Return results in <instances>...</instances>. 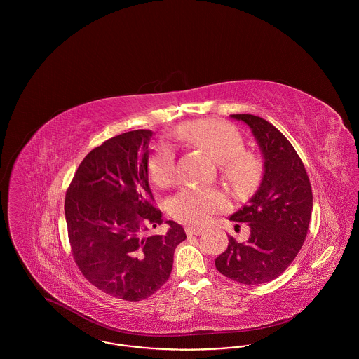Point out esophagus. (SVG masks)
Instances as JSON below:
<instances>
[{
	"instance_id": "1",
	"label": "esophagus",
	"mask_w": 359,
	"mask_h": 359,
	"mask_svg": "<svg viewBox=\"0 0 359 359\" xmlns=\"http://www.w3.org/2000/svg\"><path fill=\"white\" fill-rule=\"evenodd\" d=\"M188 236H199L201 233H203V227L202 226H188L186 229Z\"/></svg>"
}]
</instances>
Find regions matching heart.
Here are the masks:
<instances>
[{
    "label": "heart",
    "instance_id": "b5f03b06",
    "mask_svg": "<svg viewBox=\"0 0 359 359\" xmlns=\"http://www.w3.org/2000/svg\"><path fill=\"white\" fill-rule=\"evenodd\" d=\"M173 137L203 149L212 160L222 164L227 177L236 183L249 182L256 172L252 156L242 154L243 140L238 130L223 121H192L179 126ZM151 175L158 186H168L176 176V156L170 144H161L151 160ZM173 215L191 224L205 222L212 214L227 207V199L217 189L186 187L172 199Z\"/></svg>",
    "mask_w": 359,
    "mask_h": 359
}]
</instances>
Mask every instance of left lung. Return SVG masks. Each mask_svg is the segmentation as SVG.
<instances>
[{"label":"left lung","instance_id":"left-lung-1","mask_svg":"<svg viewBox=\"0 0 359 359\" xmlns=\"http://www.w3.org/2000/svg\"><path fill=\"white\" fill-rule=\"evenodd\" d=\"M230 117L250 128L262 156V177L249 203L230 217L249 223V238L237 242L229 237L215 266L233 281L259 285L277 278L300 252L312 212V189L299 154L271 122L252 114Z\"/></svg>","mask_w":359,"mask_h":359}]
</instances>
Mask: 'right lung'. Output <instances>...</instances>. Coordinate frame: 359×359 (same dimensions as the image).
<instances>
[{"instance_id":"right-lung-1","label":"right lung","mask_w":359,"mask_h":359,"mask_svg":"<svg viewBox=\"0 0 359 359\" xmlns=\"http://www.w3.org/2000/svg\"><path fill=\"white\" fill-rule=\"evenodd\" d=\"M154 132L140 129L104 141L86 156L69 184L65 214L72 256L86 278L104 293L140 302L170 278L176 246L187 238L165 221L163 236H147L163 223L149 187Z\"/></svg>"}]
</instances>
